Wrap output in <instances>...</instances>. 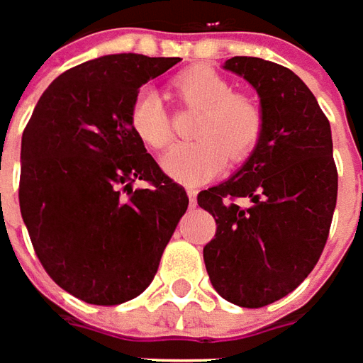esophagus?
Wrapping results in <instances>:
<instances>
[{
  "instance_id": "34e87169",
  "label": "esophagus",
  "mask_w": 363,
  "mask_h": 363,
  "mask_svg": "<svg viewBox=\"0 0 363 363\" xmlns=\"http://www.w3.org/2000/svg\"><path fill=\"white\" fill-rule=\"evenodd\" d=\"M187 197H189L191 205H195V201H197V189L195 187H187Z\"/></svg>"
}]
</instances>
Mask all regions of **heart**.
Masks as SVG:
<instances>
[{"label": "heart", "instance_id": "obj_1", "mask_svg": "<svg viewBox=\"0 0 363 363\" xmlns=\"http://www.w3.org/2000/svg\"><path fill=\"white\" fill-rule=\"evenodd\" d=\"M172 94L182 104L199 107L194 125L197 140L174 146L162 160L169 176L187 184H203L225 168L227 158L246 160L258 146L264 130L259 105L209 66H194L172 79ZM130 128L138 140L152 150H162L172 140V123L164 104L150 89L136 95L130 107Z\"/></svg>", "mask_w": 363, "mask_h": 363}]
</instances>
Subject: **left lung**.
<instances>
[{
  "mask_svg": "<svg viewBox=\"0 0 363 363\" xmlns=\"http://www.w3.org/2000/svg\"><path fill=\"white\" fill-rule=\"evenodd\" d=\"M225 68L258 91L264 130L235 176L197 195L217 223L203 259L220 297L258 309L291 293L317 266L338 172L330 123L299 76L254 56H235ZM238 199L251 203L242 208Z\"/></svg>",
  "mask_w": 363,
  "mask_h": 363,
  "instance_id": "left-lung-1",
  "label": "left lung"
}]
</instances>
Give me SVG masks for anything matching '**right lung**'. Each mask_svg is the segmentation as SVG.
<instances>
[{
	"label": "right lung",
	"mask_w": 363,
	"mask_h": 363,
	"mask_svg": "<svg viewBox=\"0 0 363 363\" xmlns=\"http://www.w3.org/2000/svg\"><path fill=\"white\" fill-rule=\"evenodd\" d=\"M177 62L109 54L74 66L46 87L23 133L19 207L35 254L91 305L145 291L189 205L128 121L140 86ZM136 179L149 187L133 190Z\"/></svg>",
	"instance_id": "add662e5"
}]
</instances>
